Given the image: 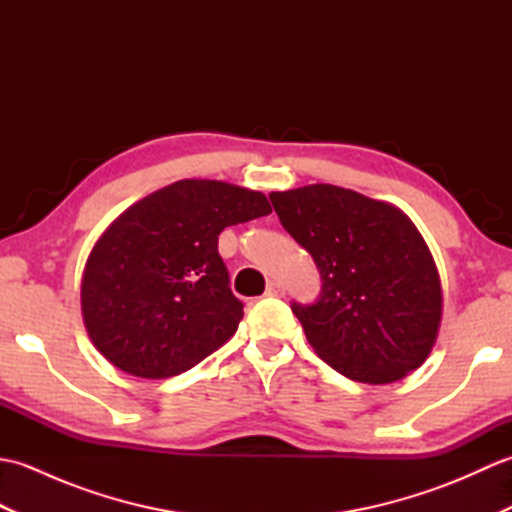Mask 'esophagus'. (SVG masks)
<instances>
[{"mask_svg":"<svg viewBox=\"0 0 512 512\" xmlns=\"http://www.w3.org/2000/svg\"><path fill=\"white\" fill-rule=\"evenodd\" d=\"M266 295L268 297H284L286 295V288L279 284V281H270V284L266 286Z\"/></svg>","mask_w":512,"mask_h":512,"instance_id":"1","label":"esophagus"}]
</instances>
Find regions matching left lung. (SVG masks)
Masks as SVG:
<instances>
[{
	"mask_svg": "<svg viewBox=\"0 0 512 512\" xmlns=\"http://www.w3.org/2000/svg\"><path fill=\"white\" fill-rule=\"evenodd\" d=\"M270 202L319 268L317 301L292 303L314 352L369 385L394 383L427 361L440 328L442 288L409 217L334 184L275 191Z\"/></svg>",
	"mask_w": 512,
	"mask_h": 512,
	"instance_id": "8db88e82",
	"label": "left lung"
}]
</instances>
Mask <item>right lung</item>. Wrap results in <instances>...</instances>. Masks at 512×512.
<instances>
[{
	"label": "right lung",
	"mask_w": 512,
	"mask_h": 512,
	"mask_svg": "<svg viewBox=\"0 0 512 512\" xmlns=\"http://www.w3.org/2000/svg\"><path fill=\"white\" fill-rule=\"evenodd\" d=\"M270 211L264 193L220 180H180L129 206L83 270L81 310L96 350L132 376L169 378L222 347L244 303L217 237Z\"/></svg>",
	"instance_id": "1"
}]
</instances>
